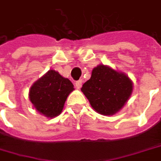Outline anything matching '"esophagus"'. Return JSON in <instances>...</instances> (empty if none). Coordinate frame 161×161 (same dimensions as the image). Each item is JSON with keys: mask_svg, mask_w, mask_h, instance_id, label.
Returning <instances> with one entry per match:
<instances>
[{"mask_svg": "<svg viewBox=\"0 0 161 161\" xmlns=\"http://www.w3.org/2000/svg\"><path fill=\"white\" fill-rule=\"evenodd\" d=\"M75 84V86H76V88H80L81 86H82V80L76 81Z\"/></svg>", "mask_w": 161, "mask_h": 161, "instance_id": "1", "label": "esophagus"}]
</instances>
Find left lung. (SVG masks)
<instances>
[{"label":"left lung","instance_id":"8db88e82","mask_svg":"<svg viewBox=\"0 0 161 161\" xmlns=\"http://www.w3.org/2000/svg\"><path fill=\"white\" fill-rule=\"evenodd\" d=\"M91 106L99 114H114L119 111L132 92L130 78L111 68L99 65L81 88Z\"/></svg>","mask_w":161,"mask_h":161}]
</instances>
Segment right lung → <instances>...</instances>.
Here are the masks:
<instances>
[{
  "mask_svg": "<svg viewBox=\"0 0 161 161\" xmlns=\"http://www.w3.org/2000/svg\"><path fill=\"white\" fill-rule=\"evenodd\" d=\"M74 85L54 70L48 71L30 89V100L35 109L47 117L58 115Z\"/></svg>",
  "mask_w": 161,
  "mask_h": 161,
  "instance_id": "1",
  "label": "right lung"
}]
</instances>
